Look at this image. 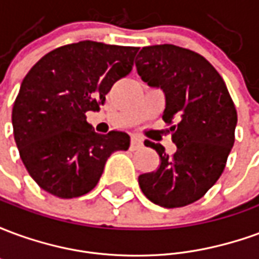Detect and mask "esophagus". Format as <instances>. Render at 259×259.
<instances>
[{"mask_svg":"<svg viewBox=\"0 0 259 259\" xmlns=\"http://www.w3.org/2000/svg\"><path fill=\"white\" fill-rule=\"evenodd\" d=\"M141 147H143V140H141L139 136H133L132 141H130V150L136 151V150H139Z\"/></svg>","mask_w":259,"mask_h":259,"instance_id":"esophagus-1","label":"esophagus"}]
</instances>
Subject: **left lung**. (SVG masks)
Listing matches in <instances>:
<instances>
[{"mask_svg":"<svg viewBox=\"0 0 259 259\" xmlns=\"http://www.w3.org/2000/svg\"><path fill=\"white\" fill-rule=\"evenodd\" d=\"M148 85L161 87L178 150L168 155L161 144L146 140L159 155L157 170L139 176L141 191L163 208L193 204L217 183L234 144L237 111L222 76L202 55L174 44L150 46L136 58ZM177 123H174V120Z\"/></svg>","mask_w":259,"mask_h":259,"instance_id":"8db88e82","label":"left lung"}]
</instances>
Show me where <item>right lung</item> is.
Wrapping results in <instances>:
<instances>
[{
  "instance_id": "obj_1",
  "label": "right lung",
  "mask_w": 259,
  "mask_h": 259,
  "mask_svg": "<svg viewBox=\"0 0 259 259\" xmlns=\"http://www.w3.org/2000/svg\"><path fill=\"white\" fill-rule=\"evenodd\" d=\"M137 47L73 42L46 54L26 74L14 102L12 124L22 162L50 194L74 198L98 183L123 132L98 135L85 113L104 105L113 83L132 72Z\"/></svg>"
}]
</instances>
